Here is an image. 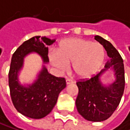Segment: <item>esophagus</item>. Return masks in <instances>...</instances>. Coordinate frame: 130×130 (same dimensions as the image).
I'll return each mask as SVG.
<instances>
[{
	"label": "esophagus",
	"instance_id": "1",
	"mask_svg": "<svg viewBox=\"0 0 130 130\" xmlns=\"http://www.w3.org/2000/svg\"><path fill=\"white\" fill-rule=\"evenodd\" d=\"M74 84V80H71V79H67L66 80V84L68 85V84Z\"/></svg>",
	"mask_w": 130,
	"mask_h": 130
}]
</instances>
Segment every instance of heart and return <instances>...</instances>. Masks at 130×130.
<instances>
[{"mask_svg": "<svg viewBox=\"0 0 130 130\" xmlns=\"http://www.w3.org/2000/svg\"><path fill=\"white\" fill-rule=\"evenodd\" d=\"M105 50L99 43L82 38L62 40L57 52L50 54L52 65L65 71L72 62V71L80 78H89L102 66L105 59Z\"/></svg>", "mask_w": 130, "mask_h": 130, "instance_id": "b5f03b06", "label": "heart"}]
</instances>
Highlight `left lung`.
<instances>
[{
  "label": "left lung",
  "mask_w": 130,
  "mask_h": 130,
  "mask_svg": "<svg viewBox=\"0 0 130 130\" xmlns=\"http://www.w3.org/2000/svg\"><path fill=\"white\" fill-rule=\"evenodd\" d=\"M95 39L104 46L109 59L105 68L99 74L77 82L79 92L76 107L79 114L86 120L100 122L111 117L119 105L125 87V77L123 61L115 47L99 35L95 36ZM109 69L114 70L116 80L106 86L100 78Z\"/></svg>",
  "instance_id": "left-lung-1"
}]
</instances>
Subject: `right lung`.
<instances>
[{"label":"right lung","mask_w":130,"mask_h":130,"mask_svg":"<svg viewBox=\"0 0 130 130\" xmlns=\"http://www.w3.org/2000/svg\"><path fill=\"white\" fill-rule=\"evenodd\" d=\"M55 42L46 37L35 36L25 41L13 54L9 71V87L10 96L15 109L22 115L32 119H40L49 115L56 104L59 94L65 89V78L49 74L45 65L40 71L37 80L30 85L20 84L18 74L21 71L25 57L36 53L49 62L48 47Z\"/></svg>","instance_id":"1"}]
</instances>
